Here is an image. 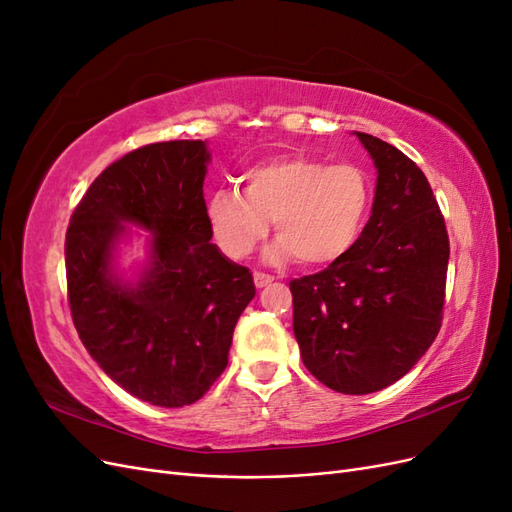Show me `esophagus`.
I'll return each instance as SVG.
<instances>
[{
    "label": "esophagus",
    "instance_id": "34e87169",
    "mask_svg": "<svg viewBox=\"0 0 512 512\" xmlns=\"http://www.w3.org/2000/svg\"><path fill=\"white\" fill-rule=\"evenodd\" d=\"M271 282H273L271 275H267V273H254V284H256V288H265V286H269Z\"/></svg>",
    "mask_w": 512,
    "mask_h": 512
}]
</instances>
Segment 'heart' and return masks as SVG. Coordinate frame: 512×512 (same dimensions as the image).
I'll return each mask as SVG.
<instances>
[{"mask_svg": "<svg viewBox=\"0 0 512 512\" xmlns=\"http://www.w3.org/2000/svg\"><path fill=\"white\" fill-rule=\"evenodd\" d=\"M245 194L220 188L209 196L207 218L220 250L241 260L269 235L280 239L271 260L297 256L305 267L342 260L359 241L371 203V183L354 164L309 156H275L243 173Z\"/></svg>", "mask_w": 512, "mask_h": 512, "instance_id": "b5f03b06", "label": "heart"}]
</instances>
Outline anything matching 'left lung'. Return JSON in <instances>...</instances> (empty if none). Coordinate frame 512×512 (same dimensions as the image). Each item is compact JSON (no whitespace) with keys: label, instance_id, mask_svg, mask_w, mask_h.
Returning <instances> with one entry per match:
<instances>
[{"label":"left lung","instance_id":"8db88e82","mask_svg":"<svg viewBox=\"0 0 512 512\" xmlns=\"http://www.w3.org/2000/svg\"><path fill=\"white\" fill-rule=\"evenodd\" d=\"M352 134L376 166L371 218L342 260L290 282L292 329L309 374L367 395L404 378L436 339L451 250L423 170L380 138Z\"/></svg>","mask_w":512,"mask_h":512}]
</instances>
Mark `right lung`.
Listing matches in <instances>:
<instances>
[{
    "mask_svg": "<svg viewBox=\"0 0 512 512\" xmlns=\"http://www.w3.org/2000/svg\"><path fill=\"white\" fill-rule=\"evenodd\" d=\"M207 141L130 151L89 185L66 232L76 333L104 374L160 408L190 406L228 365L232 331L256 288L250 269L209 243ZM150 232L146 258L120 247Z\"/></svg>",
    "mask_w": 512,
    "mask_h": 512,
    "instance_id": "1",
    "label": "right lung"
}]
</instances>
